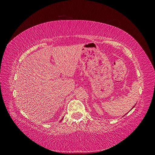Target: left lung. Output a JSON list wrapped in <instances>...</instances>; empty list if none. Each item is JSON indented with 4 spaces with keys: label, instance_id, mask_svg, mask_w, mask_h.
Segmentation results:
<instances>
[{
    "label": "left lung",
    "instance_id": "left-lung-1",
    "mask_svg": "<svg viewBox=\"0 0 155 155\" xmlns=\"http://www.w3.org/2000/svg\"><path fill=\"white\" fill-rule=\"evenodd\" d=\"M134 106H135V105H134ZM134 107H133V108H132V109H133V108H134ZM125 115H124V116H125Z\"/></svg>",
    "mask_w": 155,
    "mask_h": 155
}]
</instances>
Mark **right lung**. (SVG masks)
<instances>
[{"mask_svg":"<svg viewBox=\"0 0 155 155\" xmlns=\"http://www.w3.org/2000/svg\"><path fill=\"white\" fill-rule=\"evenodd\" d=\"M62 119H63V118H62Z\"/></svg>","mask_w":155,"mask_h":155,"instance_id":"obj_1","label":"right lung"}]
</instances>
